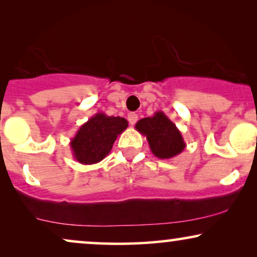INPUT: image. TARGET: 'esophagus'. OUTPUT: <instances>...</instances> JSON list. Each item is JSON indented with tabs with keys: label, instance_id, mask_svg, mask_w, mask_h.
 <instances>
[{
	"label": "esophagus",
	"instance_id": "esophagus-1",
	"mask_svg": "<svg viewBox=\"0 0 257 257\" xmlns=\"http://www.w3.org/2000/svg\"><path fill=\"white\" fill-rule=\"evenodd\" d=\"M127 119H128V122L131 125H135L137 120H138V114L135 113V112H131V113H128L127 115Z\"/></svg>",
	"mask_w": 257,
	"mask_h": 257
}]
</instances>
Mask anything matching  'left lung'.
I'll list each match as a JSON object with an SVG mask.
<instances>
[{
	"label": "left lung",
	"instance_id": "left-lung-1",
	"mask_svg": "<svg viewBox=\"0 0 257 257\" xmlns=\"http://www.w3.org/2000/svg\"><path fill=\"white\" fill-rule=\"evenodd\" d=\"M136 130L146 137L151 152L159 159L177 157L186 147L181 132L163 111H157L152 117L140 119L136 124Z\"/></svg>",
	"mask_w": 257,
	"mask_h": 257
}]
</instances>
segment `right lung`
<instances>
[{"label":"right lung","instance_id":"1","mask_svg":"<svg viewBox=\"0 0 257 257\" xmlns=\"http://www.w3.org/2000/svg\"><path fill=\"white\" fill-rule=\"evenodd\" d=\"M127 126L125 118L98 112L80 126L70 142L73 158L83 165L99 163L110 153L117 137Z\"/></svg>","mask_w":257,"mask_h":257}]
</instances>
